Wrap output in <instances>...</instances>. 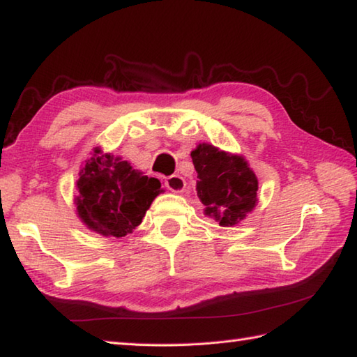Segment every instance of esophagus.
<instances>
[{
  "mask_svg": "<svg viewBox=\"0 0 357 357\" xmlns=\"http://www.w3.org/2000/svg\"><path fill=\"white\" fill-rule=\"evenodd\" d=\"M185 179L179 174H172L165 179V187L173 193H183L185 190Z\"/></svg>",
  "mask_w": 357,
  "mask_h": 357,
  "instance_id": "esophagus-1",
  "label": "esophagus"
}]
</instances>
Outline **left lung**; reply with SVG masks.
Listing matches in <instances>:
<instances>
[{"instance_id": "left-lung-1", "label": "left lung", "mask_w": 357, "mask_h": 357, "mask_svg": "<svg viewBox=\"0 0 357 357\" xmlns=\"http://www.w3.org/2000/svg\"><path fill=\"white\" fill-rule=\"evenodd\" d=\"M198 198L204 215L221 227H234L252 213L257 204V178L242 155H233L202 142L192 153Z\"/></svg>"}]
</instances>
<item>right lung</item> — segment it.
Returning <instances> with one entry per match:
<instances>
[{"instance_id":"1","label":"right lung","mask_w":357,"mask_h":357,"mask_svg":"<svg viewBox=\"0 0 357 357\" xmlns=\"http://www.w3.org/2000/svg\"><path fill=\"white\" fill-rule=\"evenodd\" d=\"M77 215L101 236L123 238L142 222L146 211L164 190L156 178L144 176L119 156L93 149L77 181Z\"/></svg>"}]
</instances>
